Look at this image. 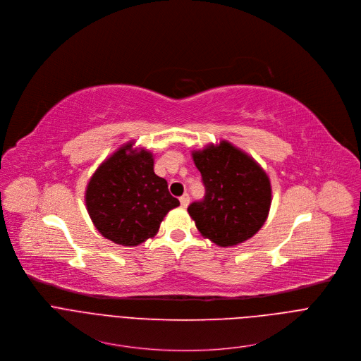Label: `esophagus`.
<instances>
[{"label": "esophagus", "mask_w": 361, "mask_h": 361, "mask_svg": "<svg viewBox=\"0 0 361 361\" xmlns=\"http://www.w3.org/2000/svg\"><path fill=\"white\" fill-rule=\"evenodd\" d=\"M179 202H180V206H182V207H188V204H189V202H190L189 195H188V193L182 195V196L179 197Z\"/></svg>", "instance_id": "esophagus-1"}]
</instances>
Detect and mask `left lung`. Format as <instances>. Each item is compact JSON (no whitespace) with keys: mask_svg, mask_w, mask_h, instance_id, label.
Segmentation results:
<instances>
[{"mask_svg":"<svg viewBox=\"0 0 361 361\" xmlns=\"http://www.w3.org/2000/svg\"><path fill=\"white\" fill-rule=\"evenodd\" d=\"M192 159L206 189L204 199L188 207L200 235L221 247L255 236L271 204V185L264 169L225 139L192 151Z\"/></svg>","mask_w":361,"mask_h":361,"instance_id":"left-lung-1","label":"left lung"}]
</instances>
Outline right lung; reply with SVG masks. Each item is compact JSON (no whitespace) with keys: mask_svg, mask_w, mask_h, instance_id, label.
<instances>
[{"mask_svg":"<svg viewBox=\"0 0 361 361\" xmlns=\"http://www.w3.org/2000/svg\"><path fill=\"white\" fill-rule=\"evenodd\" d=\"M85 204L98 232L122 246H137L154 238L179 200L168 182L154 172V154L126 142L91 176Z\"/></svg>","mask_w":361,"mask_h":361,"instance_id":"obj_1","label":"right lung"}]
</instances>
